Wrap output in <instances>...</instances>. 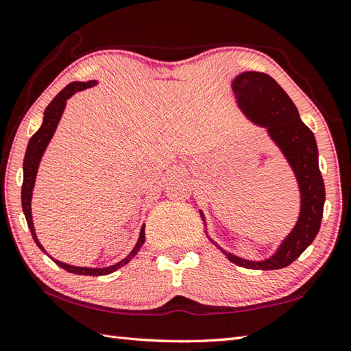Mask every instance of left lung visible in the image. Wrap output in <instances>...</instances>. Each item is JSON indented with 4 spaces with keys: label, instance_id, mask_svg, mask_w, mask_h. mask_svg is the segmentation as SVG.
Wrapping results in <instances>:
<instances>
[{
    "label": "left lung",
    "instance_id": "8db88e82",
    "mask_svg": "<svg viewBox=\"0 0 351 351\" xmlns=\"http://www.w3.org/2000/svg\"><path fill=\"white\" fill-rule=\"evenodd\" d=\"M238 109L252 124L263 127L293 170L299 189V215L290 233L279 242L269 258L245 259L237 256L210 238L207 221L199 208L208 241L226 254L228 261L252 270H278L290 265L315 241L319 232L326 187L317 161L313 132L302 123L296 106L284 88L263 72H242L232 81Z\"/></svg>",
    "mask_w": 351,
    "mask_h": 351
}]
</instances>
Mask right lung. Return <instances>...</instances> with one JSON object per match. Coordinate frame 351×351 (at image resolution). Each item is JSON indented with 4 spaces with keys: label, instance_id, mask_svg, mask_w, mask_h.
<instances>
[{
    "label": "right lung",
    "instance_id": "obj_1",
    "mask_svg": "<svg viewBox=\"0 0 351 351\" xmlns=\"http://www.w3.org/2000/svg\"><path fill=\"white\" fill-rule=\"evenodd\" d=\"M98 81L97 80H90V81H73L70 82L69 86H66L62 90L56 95V97L52 99L46 110H44V118H43V124L34 136L30 138V141L27 144V150H25V156H24V162H23V189H21V204H23V212L25 216V221H27V226L30 228L32 238H34L35 244L41 248V252H44L47 256L56 263V265H60L61 269L67 270L69 273H75V275H88V276H103V275H110V273L117 271L121 267L125 265L127 263L136 256V253L139 252V248L143 247L144 241H145V224L141 226V230H139V237L135 247L132 248V252L127 254L124 259L118 261L117 264L113 265H107V267H78V265H72V264H66L62 261H58L50 256V254L46 252V248L41 245L40 239L36 237L35 232V226H34V219H32V195H34V187H35V181H36V173L38 169H40V162L41 158L46 152L47 145L50 143V139L53 138L56 127H58L62 113H64L67 99L72 98L76 92L84 90V88H90L93 86H97Z\"/></svg>",
    "mask_w": 351,
    "mask_h": 351
}]
</instances>
